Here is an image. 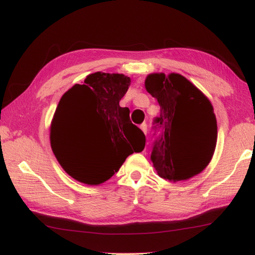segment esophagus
Returning a JSON list of instances; mask_svg holds the SVG:
<instances>
[{
	"mask_svg": "<svg viewBox=\"0 0 255 255\" xmlns=\"http://www.w3.org/2000/svg\"><path fill=\"white\" fill-rule=\"evenodd\" d=\"M140 128H141V131L144 132L145 134L147 133V124H146V123H142V124L140 125Z\"/></svg>",
	"mask_w": 255,
	"mask_h": 255,
	"instance_id": "esophagus-1",
	"label": "esophagus"
}]
</instances>
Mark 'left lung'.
<instances>
[{"instance_id":"obj_1","label":"left lung","mask_w":255,"mask_h":255,"mask_svg":"<svg viewBox=\"0 0 255 255\" xmlns=\"http://www.w3.org/2000/svg\"><path fill=\"white\" fill-rule=\"evenodd\" d=\"M147 93L158 101L155 123L162 134L151 154L156 173L170 182L186 181L207 168L217 144V121L210 100L179 73H151Z\"/></svg>"}]
</instances>
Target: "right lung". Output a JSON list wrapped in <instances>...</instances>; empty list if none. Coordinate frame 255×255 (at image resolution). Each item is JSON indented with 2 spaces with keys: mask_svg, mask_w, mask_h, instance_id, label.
Wrapping results in <instances>:
<instances>
[{
  "mask_svg": "<svg viewBox=\"0 0 255 255\" xmlns=\"http://www.w3.org/2000/svg\"><path fill=\"white\" fill-rule=\"evenodd\" d=\"M131 79L118 73L96 72L87 75L61 96L51 122V147L66 173L79 182L99 186L121 168L133 152L145 147V134L130 121L128 108L120 101ZM82 124L108 141L90 159H75L64 148L65 128Z\"/></svg>",
  "mask_w": 255,
  "mask_h": 255,
  "instance_id": "add662e5",
  "label": "right lung"
}]
</instances>
